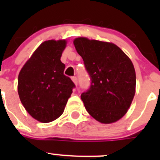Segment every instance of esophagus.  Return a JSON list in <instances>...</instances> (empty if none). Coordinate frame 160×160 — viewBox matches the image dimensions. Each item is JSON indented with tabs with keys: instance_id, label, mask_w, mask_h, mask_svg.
Wrapping results in <instances>:
<instances>
[{
	"instance_id": "34e87169",
	"label": "esophagus",
	"mask_w": 160,
	"mask_h": 160,
	"mask_svg": "<svg viewBox=\"0 0 160 160\" xmlns=\"http://www.w3.org/2000/svg\"><path fill=\"white\" fill-rule=\"evenodd\" d=\"M72 82L74 83V84L76 85V86H77V78L76 77H72Z\"/></svg>"
}]
</instances>
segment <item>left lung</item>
<instances>
[{"label":"left lung","mask_w":160,"mask_h":160,"mask_svg":"<svg viewBox=\"0 0 160 160\" xmlns=\"http://www.w3.org/2000/svg\"><path fill=\"white\" fill-rule=\"evenodd\" d=\"M91 78V86L81 94L85 108L102 124L120 120L135 93V71L130 58L112 42L79 37L73 40Z\"/></svg>","instance_id":"obj_1"}]
</instances>
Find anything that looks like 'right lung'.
Instances as JSON below:
<instances>
[{"instance_id": "right-lung-1", "label": "right lung", "mask_w": 160, "mask_h": 160, "mask_svg": "<svg viewBox=\"0 0 160 160\" xmlns=\"http://www.w3.org/2000/svg\"><path fill=\"white\" fill-rule=\"evenodd\" d=\"M67 43L66 39L43 42L18 74L21 102L33 118L42 123L62 115L75 87L63 74L65 65L60 60Z\"/></svg>"}]
</instances>
